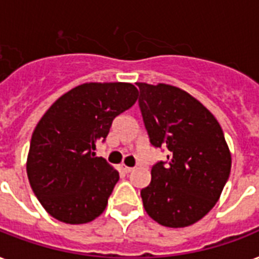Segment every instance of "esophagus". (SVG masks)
Listing matches in <instances>:
<instances>
[{"mask_svg": "<svg viewBox=\"0 0 259 259\" xmlns=\"http://www.w3.org/2000/svg\"><path fill=\"white\" fill-rule=\"evenodd\" d=\"M121 168H122V169H123V172H126V173H130V172H132V170L134 169V168H130V166H126L125 164H122Z\"/></svg>", "mask_w": 259, "mask_h": 259, "instance_id": "34e87169", "label": "esophagus"}]
</instances>
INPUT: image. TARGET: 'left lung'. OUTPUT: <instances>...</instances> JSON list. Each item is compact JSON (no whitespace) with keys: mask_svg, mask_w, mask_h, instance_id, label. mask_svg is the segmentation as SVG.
<instances>
[{"mask_svg":"<svg viewBox=\"0 0 259 259\" xmlns=\"http://www.w3.org/2000/svg\"><path fill=\"white\" fill-rule=\"evenodd\" d=\"M150 144L169 150L141 189L144 208L165 227H187L213 208L229 180L231 153L219 122L184 90L136 83Z\"/></svg>","mask_w":259,"mask_h":259,"instance_id":"obj_1","label":"left lung"}]
</instances>
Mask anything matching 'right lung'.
Returning <instances> with one entry per match:
<instances>
[{"label": "right lung", "instance_id": "obj_1", "mask_svg": "<svg viewBox=\"0 0 259 259\" xmlns=\"http://www.w3.org/2000/svg\"><path fill=\"white\" fill-rule=\"evenodd\" d=\"M137 98L132 83H83L47 110L32 134L26 173L51 217L83 225L105 211L119 173L95 156L97 144Z\"/></svg>", "mask_w": 259, "mask_h": 259}]
</instances>
